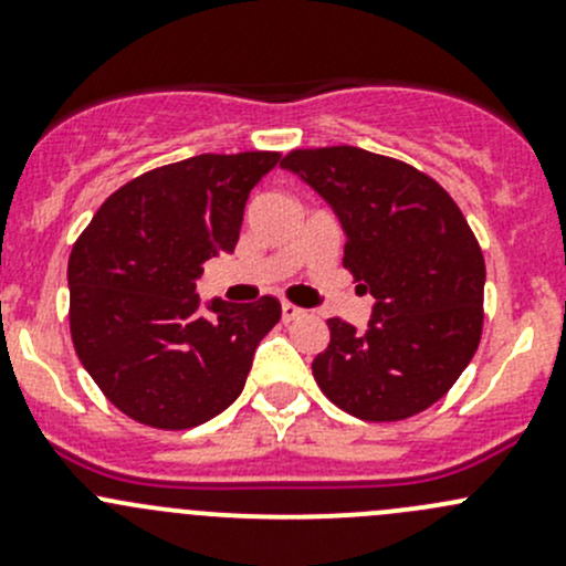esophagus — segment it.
Returning <instances> with one entry per match:
<instances>
[{"label":"esophagus","instance_id":"1","mask_svg":"<svg viewBox=\"0 0 566 566\" xmlns=\"http://www.w3.org/2000/svg\"><path fill=\"white\" fill-rule=\"evenodd\" d=\"M301 315H304V310H298V306H293V304H287V301H284V304H282V319H284V323H290V319H298Z\"/></svg>","mask_w":566,"mask_h":566}]
</instances>
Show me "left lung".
<instances>
[{
	"mask_svg": "<svg viewBox=\"0 0 566 566\" xmlns=\"http://www.w3.org/2000/svg\"><path fill=\"white\" fill-rule=\"evenodd\" d=\"M282 167L328 202L345 268L375 298L367 328L328 319L317 386L364 421L421 413L452 389L482 336L484 256L432 177L361 147L293 150Z\"/></svg>",
	"mask_w": 566,
	"mask_h": 566,
	"instance_id": "left-lung-1",
	"label": "left lung"
}]
</instances>
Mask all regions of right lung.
<instances>
[{"label": "right lung", "instance_id": "1", "mask_svg": "<svg viewBox=\"0 0 566 566\" xmlns=\"http://www.w3.org/2000/svg\"><path fill=\"white\" fill-rule=\"evenodd\" d=\"M279 153L193 156L125 182L67 262L71 336L90 378L125 416L188 430L230 408L279 323L271 295L202 304V265L235 251L251 188Z\"/></svg>", "mask_w": 566, "mask_h": 566}]
</instances>
